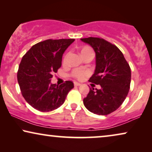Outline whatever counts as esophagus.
<instances>
[{"instance_id":"obj_1","label":"esophagus","mask_w":152,"mask_h":152,"mask_svg":"<svg viewBox=\"0 0 152 152\" xmlns=\"http://www.w3.org/2000/svg\"><path fill=\"white\" fill-rule=\"evenodd\" d=\"M74 85H75V86H80L81 84H80V83H79V82H74Z\"/></svg>"}]
</instances>
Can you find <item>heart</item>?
<instances>
[{
	"label": "heart",
	"mask_w": 152,
	"mask_h": 152,
	"mask_svg": "<svg viewBox=\"0 0 152 152\" xmlns=\"http://www.w3.org/2000/svg\"><path fill=\"white\" fill-rule=\"evenodd\" d=\"M80 51L81 56L86 55V54H88V53H93L92 50H91L90 48L86 47V46L80 49ZM66 58H67V55L65 57V59H64V60H66ZM88 75H89V72L88 71V70H81V69H75V70H74L72 72V75L74 77L77 79V80H82L84 77L87 76Z\"/></svg>",
	"instance_id": "1"
}]
</instances>
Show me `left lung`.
Masks as SVG:
<instances>
[{
  "instance_id": "left-lung-1",
  "label": "left lung",
  "mask_w": 152,
  "mask_h": 152,
  "mask_svg": "<svg viewBox=\"0 0 152 152\" xmlns=\"http://www.w3.org/2000/svg\"><path fill=\"white\" fill-rule=\"evenodd\" d=\"M93 48L95 53V70L91 82L100 89L90 88L84 99L89 111L105 115L115 111L123 103L130 88L131 69L123 54L115 45L103 39H81Z\"/></svg>"
}]
</instances>
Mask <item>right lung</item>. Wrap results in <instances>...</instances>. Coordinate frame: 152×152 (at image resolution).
I'll return each mask as SVG.
<instances>
[{
    "label": "right lung",
    "instance_id": "add662e5",
    "mask_svg": "<svg viewBox=\"0 0 152 152\" xmlns=\"http://www.w3.org/2000/svg\"><path fill=\"white\" fill-rule=\"evenodd\" d=\"M74 39H48L31 48L23 57L17 72L23 96L30 106L42 112L53 111L63 104L73 83L52 84L54 72L61 67L62 56Z\"/></svg>",
    "mask_w": 152,
    "mask_h": 152
}]
</instances>
